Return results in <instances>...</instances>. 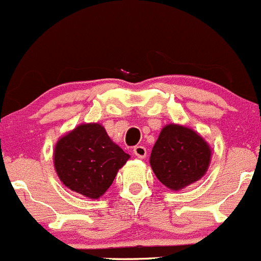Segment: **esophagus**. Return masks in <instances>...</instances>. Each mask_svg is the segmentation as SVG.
Returning <instances> with one entry per match:
<instances>
[{
    "label": "esophagus",
    "instance_id": "esophagus-1",
    "mask_svg": "<svg viewBox=\"0 0 261 261\" xmlns=\"http://www.w3.org/2000/svg\"><path fill=\"white\" fill-rule=\"evenodd\" d=\"M133 152H135V155L140 159L146 158V155H147V151H146L145 146H140V145L136 146V147L133 148Z\"/></svg>",
    "mask_w": 261,
    "mask_h": 261
}]
</instances>
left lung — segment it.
Wrapping results in <instances>:
<instances>
[{"mask_svg":"<svg viewBox=\"0 0 261 261\" xmlns=\"http://www.w3.org/2000/svg\"><path fill=\"white\" fill-rule=\"evenodd\" d=\"M210 156L209 145L201 136L186 126L169 124L164 126L153 146L150 164L164 186L178 191L202 178Z\"/></svg>","mask_w":261,"mask_h":261,"instance_id":"left-lung-1","label":"left lung"}]
</instances>
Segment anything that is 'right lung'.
Masks as SVG:
<instances>
[{"instance_id":"1","label":"right lung","mask_w":261,"mask_h":261,"mask_svg":"<svg viewBox=\"0 0 261 261\" xmlns=\"http://www.w3.org/2000/svg\"><path fill=\"white\" fill-rule=\"evenodd\" d=\"M128 159L100 124L76 126L59 140L54 151L55 169L61 182L89 198L106 192Z\"/></svg>"}]
</instances>
